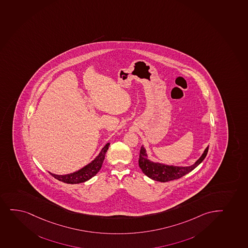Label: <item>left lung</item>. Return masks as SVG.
Instances as JSON below:
<instances>
[{"mask_svg": "<svg viewBox=\"0 0 248 248\" xmlns=\"http://www.w3.org/2000/svg\"><path fill=\"white\" fill-rule=\"evenodd\" d=\"M209 151V147L206 148L202 156L200 157L195 164L189 167H173V166H166V165L160 164L151 162L148 160V155L146 153V150L143 147H141L140 153V160L139 165L145 175L149 178L153 179L154 181H161V182H167V181H173L176 179L181 178L185 175L190 172L194 170L195 167H198L203 162L205 158L206 155Z\"/></svg>", "mask_w": 248, "mask_h": 248, "instance_id": "1", "label": "left lung"}]
</instances>
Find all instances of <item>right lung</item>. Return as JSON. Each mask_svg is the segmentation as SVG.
<instances>
[{
    "label": "right lung",
    "instance_id": "obj_1",
    "mask_svg": "<svg viewBox=\"0 0 248 248\" xmlns=\"http://www.w3.org/2000/svg\"><path fill=\"white\" fill-rule=\"evenodd\" d=\"M108 146H109V143H107L102 148V150L100 152V154L96 156V158L94 161H92L90 164L81 168V170L72 173V174H68V175H59L52 174V173H50V175H53V177L57 180L67 184L82 183V182L88 181L94 175H96L98 171L100 170V168L103 164L106 152L108 150Z\"/></svg>",
    "mask_w": 248,
    "mask_h": 248
}]
</instances>
